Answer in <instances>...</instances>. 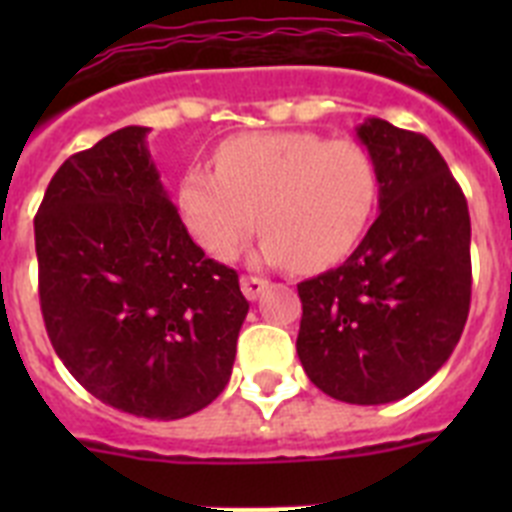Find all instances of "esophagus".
<instances>
[{
  "mask_svg": "<svg viewBox=\"0 0 512 512\" xmlns=\"http://www.w3.org/2000/svg\"><path fill=\"white\" fill-rule=\"evenodd\" d=\"M269 287V282L261 277H241V289H243V295L248 297V300H259L261 292Z\"/></svg>",
  "mask_w": 512,
  "mask_h": 512,
  "instance_id": "1",
  "label": "esophagus"
}]
</instances>
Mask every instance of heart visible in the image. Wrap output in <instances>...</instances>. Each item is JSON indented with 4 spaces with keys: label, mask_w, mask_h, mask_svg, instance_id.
Masks as SVG:
<instances>
[{
    "label": "heart",
    "mask_w": 512,
    "mask_h": 512,
    "mask_svg": "<svg viewBox=\"0 0 512 512\" xmlns=\"http://www.w3.org/2000/svg\"><path fill=\"white\" fill-rule=\"evenodd\" d=\"M215 169H189L176 205L217 261L233 259L261 217V261L325 269L354 251L379 202L372 153L307 130L235 135L217 148Z\"/></svg>",
    "instance_id": "heart-1"
}]
</instances>
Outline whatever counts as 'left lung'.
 <instances>
[{
  "mask_svg": "<svg viewBox=\"0 0 512 512\" xmlns=\"http://www.w3.org/2000/svg\"><path fill=\"white\" fill-rule=\"evenodd\" d=\"M379 171V215L338 269L297 284V356L310 382L384 405L449 361L472 297L464 192L431 140L369 117L356 128Z\"/></svg>",
  "mask_w": 512,
  "mask_h": 512,
  "instance_id": "left-lung-1",
  "label": "left lung"
}]
</instances>
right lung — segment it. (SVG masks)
<instances>
[{"mask_svg":"<svg viewBox=\"0 0 512 512\" xmlns=\"http://www.w3.org/2000/svg\"><path fill=\"white\" fill-rule=\"evenodd\" d=\"M148 128L63 161L35 215L40 310L58 359L122 413L187 418L228 384L248 315L161 184Z\"/></svg>","mask_w":512,"mask_h":512,"instance_id":"add662e5","label":"right lung"}]
</instances>
